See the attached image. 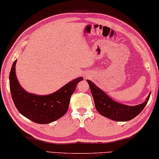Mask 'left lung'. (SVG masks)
<instances>
[{
    "label": "left lung",
    "mask_w": 159,
    "mask_h": 159,
    "mask_svg": "<svg viewBox=\"0 0 159 159\" xmlns=\"http://www.w3.org/2000/svg\"><path fill=\"white\" fill-rule=\"evenodd\" d=\"M86 81L91 89L96 110L101 115L116 121H127L137 116L145 108L150 98L149 94L143 103L129 106L113 100L91 80Z\"/></svg>",
    "instance_id": "1"
}]
</instances>
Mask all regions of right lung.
Instances as JSON below:
<instances>
[{
    "label": "right lung",
    "instance_id": "right-lung-1",
    "mask_svg": "<svg viewBox=\"0 0 159 159\" xmlns=\"http://www.w3.org/2000/svg\"><path fill=\"white\" fill-rule=\"evenodd\" d=\"M12 66L9 81L12 98L16 108L23 116L36 124H46L55 121L66 114L71 95L77 84L82 80L79 77L71 80L53 93L39 96L30 93L18 83L16 74V63Z\"/></svg>",
    "mask_w": 159,
    "mask_h": 159
}]
</instances>
